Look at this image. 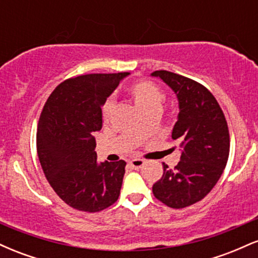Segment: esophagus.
Wrapping results in <instances>:
<instances>
[{
  "label": "esophagus",
  "instance_id": "1",
  "mask_svg": "<svg viewBox=\"0 0 258 258\" xmlns=\"http://www.w3.org/2000/svg\"><path fill=\"white\" fill-rule=\"evenodd\" d=\"M144 164H146V162H144V160H142V159H133L128 162L130 166H131L132 168H135V170H138V168L143 167Z\"/></svg>",
  "mask_w": 258,
  "mask_h": 258
}]
</instances>
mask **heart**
Here are the masks:
<instances>
[{
  "mask_svg": "<svg viewBox=\"0 0 258 258\" xmlns=\"http://www.w3.org/2000/svg\"><path fill=\"white\" fill-rule=\"evenodd\" d=\"M128 91L133 100H135L136 105L143 112L153 108H160L162 99H164V94H162L161 90L149 81L136 82L130 87ZM112 108H114V100L111 98L106 99L102 110L104 119H108L109 115L111 114Z\"/></svg>",
  "mask_w": 258,
  "mask_h": 258,
  "instance_id": "b5f03b06",
  "label": "heart"
}]
</instances>
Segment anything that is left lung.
<instances>
[{"instance_id":"left-lung-1","label":"left lung","mask_w":258,"mask_h":258,"mask_svg":"<svg viewBox=\"0 0 258 258\" xmlns=\"http://www.w3.org/2000/svg\"><path fill=\"white\" fill-rule=\"evenodd\" d=\"M150 76L162 80L178 100L172 138L178 139L180 150L176 167L164 164L153 194L165 205L183 209L204 199L223 173L229 156L228 125L220 104L203 85L166 70Z\"/></svg>"}]
</instances>
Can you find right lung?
I'll list each match as a JSON object with an SVG mask.
<instances>
[{
  "label": "right lung",
  "instance_id": "obj_1",
  "mask_svg": "<svg viewBox=\"0 0 258 258\" xmlns=\"http://www.w3.org/2000/svg\"><path fill=\"white\" fill-rule=\"evenodd\" d=\"M128 75L90 74L67 80L41 112L36 147L43 173L58 197L80 211H102L120 195L126 162L97 161L94 132L102 128V105Z\"/></svg>",
  "mask_w": 258,
  "mask_h": 258
}]
</instances>
